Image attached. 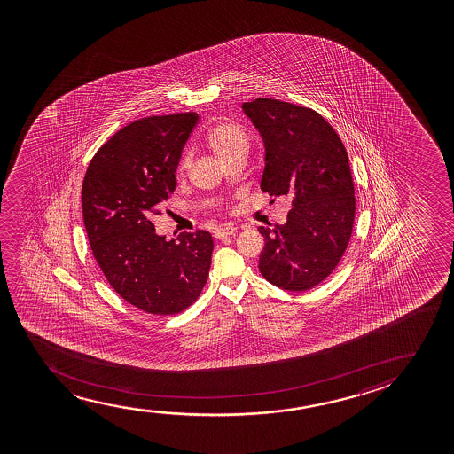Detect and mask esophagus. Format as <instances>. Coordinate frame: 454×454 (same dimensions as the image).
Listing matches in <instances>:
<instances>
[{"label":"esophagus","mask_w":454,"mask_h":454,"mask_svg":"<svg viewBox=\"0 0 454 454\" xmlns=\"http://www.w3.org/2000/svg\"><path fill=\"white\" fill-rule=\"evenodd\" d=\"M237 228L234 224H223V226H220L217 230L214 231V237L215 239H223L226 236H232V234H236Z\"/></svg>","instance_id":"1"}]
</instances>
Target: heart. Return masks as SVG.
Returning <instances> with one entry per match:
<instances>
[{"instance_id":"obj_1","label":"heart","mask_w":454,"mask_h":454,"mask_svg":"<svg viewBox=\"0 0 454 454\" xmlns=\"http://www.w3.org/2000/svg\"><path fill=\"white\" fill-rule=\"evenodd\" d=\"M206 143L222 161L228 162L234 156L245 155V152L248 149V133L242 125L236 122H220L207 131ZM189 164H191L189 155L183 156L178 170L180 172L186 170Z\"/></svg>"}]
</instances>
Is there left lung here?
I'll return each mask as SVG.
<instances>
[{"label": "left lung", "mask_w": 454, "mask_h": 454, "mask_svg": "<svg viewBox=\"0 0 454 454\" xmlns=\"http://www.w3.org/2000/svg\"><path fill=\"white\" fill-rule=\"evenodd\" d=\"M242 110L265 145L262 191L293 199L286 223L259 228L265 237L259 270L284 290H310L335 270L352 236L348 152L333 127L307 106L259 98Z\"/></svg>", "instance_id": "1"}]
</instances>
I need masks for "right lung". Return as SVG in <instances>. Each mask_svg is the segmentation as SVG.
Wrapping results in <instances>:
<instances>
[{"instance_id":"right-lung-1","label":"right lung","mask_w":454,"mask_h":454,"mask_svg":"<svg viewBox=\"0 0 454 454\" xmlns=\"http://www.w3.org/2000/svg\"><path fill=\"white\" fill-rule=\"evenodd\" d=\"M197 121V113H176L125 125L96 152L82 184L94 259L121 298L152 315L187 309L209 276L207 231L166 240L150 222L176 187L181 152Z\"/></svg>"}]
</instances>
